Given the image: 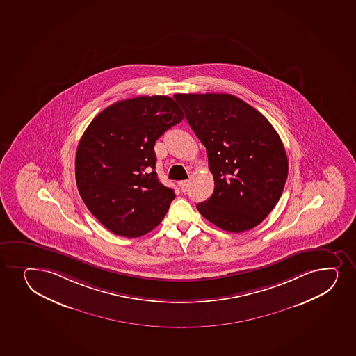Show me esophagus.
Wrapping results in <instances>:
<instances>
[{
	"label": "esophagus",
	"mask_w": 356,
	"mask_h": 356,
	"mask_svg": "<svg viewBox=\"0 0 356 356\" xmlns=\"http://www.w3.org/2000/svg\"><path fill=\"white\" fill-rule=\"evenodd\" d=\"M179 186H180L181 191H182V192H186V191H187L188 186H189V180L180 181V182H179Z\"/></svg>",
	"instance_id": "esophagus-1"
}]
</instances>
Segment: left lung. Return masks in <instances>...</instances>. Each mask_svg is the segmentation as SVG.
Wrapping results in <instances>:
<instances>
[{
  "label": "left lung",
  "mask_w": 356,
  "mask_h": 356,
  "mask_svg": "<svg viewBox=\"0 0 356 356\" xmlns=\"http://www.w3.org/2000/svg\"><path fill=\"white\" fill-rule=\"evenodd\" d=\"M188 123L204 144L214 192L196 204L227 232L256 227L275 208L288 179V157L265 117L227 93H177Z\"/></svg>",
  "instance_id": "obj_1"
}]
</instances>
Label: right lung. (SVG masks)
I'll return each mask as SVG.
<instances>
[{"mask_svg":"<svg viewBox=\"0 0 356 356\" xmlns=\"http://www.w3.org/2000/svg\"><path fill=\"white\" fill-rule=\"evenodd\" d=\"M184 118L170 97H136L103 110L80 138L76 187L88 211L116 236H144L168 212L175 193L157 177L154 145Z\"/></svg>","mask_w":356,"mask_h":356,"instance_id":"add662e5","label":"right lung"}]
</instances>
